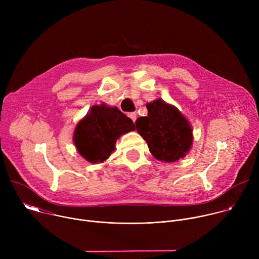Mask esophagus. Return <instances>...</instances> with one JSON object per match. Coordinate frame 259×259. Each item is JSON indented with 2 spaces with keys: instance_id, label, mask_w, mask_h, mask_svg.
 <instances>
[{
  "instance_id": "34e87169",
  "label": "esophagus",
  "mask_w": 259,
  "mask_h": 259,
  "mask_svg": "<svg viewBox=\"0 0 259 259\" xmlns=\"http://www.w3.org/2000/svg\"><path fill=\"white\" fill-rule=\"evenodd\" d=\"M128 117L135 123V121H136V114L135 113H129Z\"/></svg>"
}]
</instances>
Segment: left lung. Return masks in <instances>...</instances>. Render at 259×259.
<instances>
[{
	"label": "left lung",
	"mask_w": 259,
	"mask_h": 259,
	"mask_svg": "<svg viewBox=\"0 0 259 259\" xmlns=\"http://www.w3.org/2000/svg\"><path fill=\"white\" fill-rule=\"evenodd\" d=\"M149 114L136 120L137 132L149 145L152 155L163 162L183 158L193 143L192 128L179 110L157 99L146 104Z\"/></svg>",
	"instance_id": "left-lung-1"
}]
</instances>
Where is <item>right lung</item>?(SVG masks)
Instances as JSON below:
<instances>
[{"mask_svg":"<svg viewBox=\"0 0 259 259\" xmlns=\"http://www.w3.org/2000/svg\"><path fill=\"white\" fill-rule=\"evenodd\" d=\"M134 129L132 120L118 107L94 105L78 123L73 141L80 155L96 164L108 159L115 151L117 139Z\"/></svg>","mask_w":259,"mask_h":259,"instance_id":"obj_1","label":"right lung"}]
</instances>
